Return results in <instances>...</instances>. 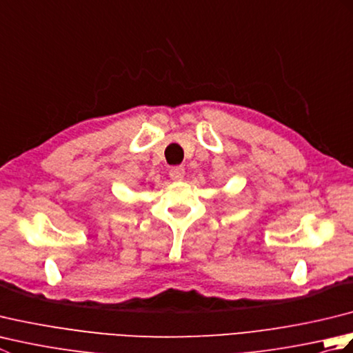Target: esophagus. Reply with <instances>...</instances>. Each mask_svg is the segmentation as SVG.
<instances>
[{"label": "esophagus", "instance_id": "obj_1", "mask_svg": "<svg viewBox=\"0 0 353 353\" xmlns=\"http://www.w3.org/2000/svg\"><path fill=\"white\" fill-rule=\"evenodd\" d=\"M170 177L172 179V181L181 182L182 179L185 177V168L183 167H172L170 170Z\"/></svg>", "mask_w": 353, "mask_h": 353}]
</instances>
